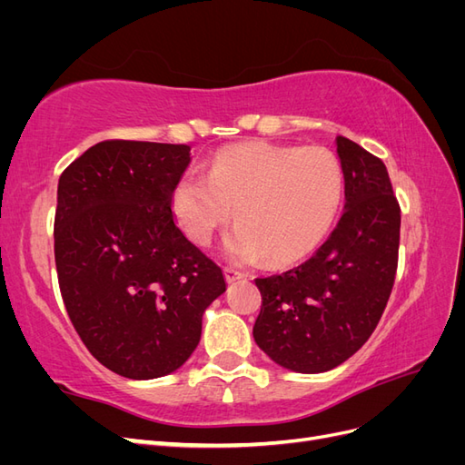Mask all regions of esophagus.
Returning a JSON list of instances; mask_svg holds the SVG:
<instances>
[{
	"instance_id": "obj_1",
	"label": "esophagus",
	"mask_w": 465,
	"mask_h": 465,
	"mask_svg": "<svg viewBox=\"0 0 465 465\" xmlns=\"http://www.w3.org/2000/svg\"><path fill=\"white\" fill-rule=\"evenodd\" d=\"M224 277H227V283H234V281L242 279V277H244V273L232 270V267H224Z\"/></svg>"
}]
</instances>
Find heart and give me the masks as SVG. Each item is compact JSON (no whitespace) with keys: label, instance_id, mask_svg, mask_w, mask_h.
<instances>
[{"label":"heart","instance_id":"b5f03b06","mask_svg":"<svg viewBox=\"0 0 465 465\" xmlns=\"http://www.w3.org/2000/svg\"><path fill=\"white\" fill-rule=\"evenodd\" d=\"M343 188V168L328 149L250 142L217 153L209 174L198 168L182 174L171 209L192 242L207 244L234 207L238 224L224 241L227 256L287 265L311 256L328 236Z\"/></svg>","mask_w":465,"mask_h":465}]
</instances>
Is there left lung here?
Segmentation results:
<instances>
[{"instance_id":"1","label":"left lung","mask_w":465,"mask_h":465,"mask_svg":"<svg viewBox=\"0 0 465 465\" xmlns=\"http://www.w3.org/2000/svg\"><path fill=\"white\" fill-rule=\"evenodd\" d=\"M335 145L345 178L340 223L311 260L256 279L254 340L279 367L302 374L331 371L357 353L398 270L401 215L386 164L343 135Z\"/></svg>"}]
</instances>
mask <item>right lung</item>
<instances>
[{
	"label": "right lung",
	"mask_w": 465,
	"mask_h": 465,
	"mask_svg": "<svg viewBox=\"0 0 465 465\" xmlns=\"http://www.w3.org/2000/svg\"><path fill=\"white\" fill-rule=\"evenodd\" d=\"M190 147L112 139L58 182L55 270L81 341L106 369L151 380L184 364L205 308L224 292L221 267L184 236L171 209Z\"/></svg>",
	"instance_id": "add662e5"
}]
</instances>
